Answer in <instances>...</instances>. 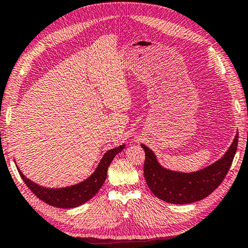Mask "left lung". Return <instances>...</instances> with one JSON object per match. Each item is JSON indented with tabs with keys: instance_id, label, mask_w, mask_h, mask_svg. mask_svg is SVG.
Segmentation results:
<instances>
[{
	"instance_id": "1",
	"label": "left lung",
	"mask_w": 248,
	"mask_h": 248,
	"mask_svg": "<svg viewBox=\"0 0 248 248\" xmlns=\"http://www.w3.org/2000/svg\"><path fill=\"white\" fill-rule=\"evenodd\" d=\"M238 133L232 145L218 161L196 172L172 170L158 163L154 152L144 144V177L148 188L159 200L170 204H190L207 197L225 178L237 150Z\"/></svg>"
}]
</instances>
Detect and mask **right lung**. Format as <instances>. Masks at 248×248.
<instances>
[{"label": "right lung", "instance_id": "1", "mask_svg": "<svg viewBox=\"0 0 248 248\" xmlns=\"http://www.w3.org/2000/svg\"><path fill=\"white\" fill-rule=\"evenodd\" d=\"M125 145H121L119 147L108 150L103 155L102 159L98 163L94 172L90 175L86 180L78 183V184L66 186V187H45L41 186L33 181L30 180L21 172V170L17 167L18 173H20L22 180L28 185V187L32 190L33 194H35L36 197H39L41 201L51 205V206L59 208H74L81 206L87 201H90L92 197L98 192V189L102 187L103 183L106 180L108 175V169L109 164L115 157L116 154L123 151Z\"/></svg>", "mask_w": 248, "mask_h": 248}]
</instances>
